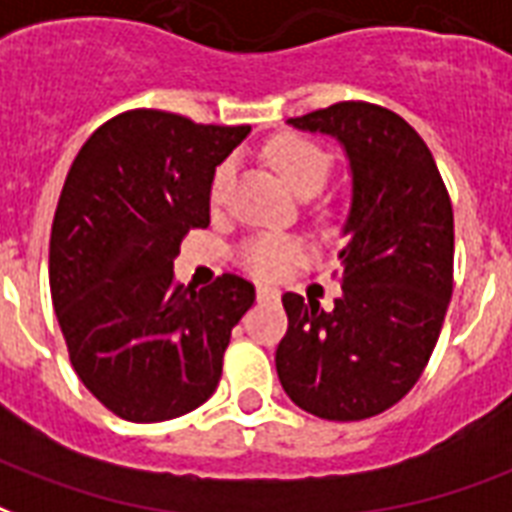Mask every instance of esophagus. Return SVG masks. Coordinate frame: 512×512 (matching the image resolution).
<instances>
[{
	"instance_id": "obj_1",
	"label": "esophagus",
	"mask_w": 512,
	"mask_h": 512,
	"mask_svg": "<svg viewBox=\"0 0 512 512\" xmlns=\"http://www.w3.org/2000/svg\"><path fill=\"white\" fill-rule=\"evenodd\" d=\"M257 301H263V304H268V301H279V290H276V287L260 285L257 287Z\"/></svg>"
}]
</instances>
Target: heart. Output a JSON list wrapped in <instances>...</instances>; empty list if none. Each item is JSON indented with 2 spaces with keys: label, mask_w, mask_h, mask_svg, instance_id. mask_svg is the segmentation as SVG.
I'll return each mask as SVG.
<instances>
[{
  "label": "heart",
  "mask_w": 512,
  "mask_h": 512,
  "mask_svg": "<svg viewBox=\"0 0 512 512\" xmlns=\"http://www.w3.org/2000/svg\"><path fill=\"white\" fill-rule=\"evenodd\" d=\"M268 162L274 165L276 173L285 179V184L293 189L295 195L309 192V189L320 192L331 176V157L320 146H314L304 138H293V135L274 140L268 146ZM227 179H230V162L219 165L217 173H214L211 198H222ZM306 257H309V249L301 238L279 236V233L249 238L238 252V260L244 263L246 271L263 276V279H276V276L287 274L293 266L304 263Z\"/></svg>",
  "instance_id": "b5f03b06"
}]
</instances>
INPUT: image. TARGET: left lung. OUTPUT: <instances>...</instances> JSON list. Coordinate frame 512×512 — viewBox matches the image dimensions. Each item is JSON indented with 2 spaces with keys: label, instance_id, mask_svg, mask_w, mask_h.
<instances>
[{
  "label": "left lung",
  "instance_id": "1",
  "mask_svg": "<svg viewBox=\"0 0 512 512\" xmlns=\"http://www.w3.org/2000/svg\"><path fill=\"white\" fill-rule=\"evenodd\" d=\"M331 135L350 165V211L333 309L282 295L287 333L276 374L301 410L325 420L380 415L426 369L453 293V208L429 146L372 102H336L287 119Z\"/></svg>",
  "mask_w": 512,
  "mask_h": 512
}]
</instances>
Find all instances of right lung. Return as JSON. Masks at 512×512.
<instances>
[{
    "label": "right lung",
    "instance_id": "right-lung-1",
    "mask_svg": "<svg viewBox=\"0 0 512 512\" xmlns=\"http://www.w3.org/2000/svg\"><path fill=\"white\" fill-rule=\"evenodd\" d=\"M246 135L140 108L102 124L67 173L51 298L73 369L119 418H179L217 391L255 287L236 274L200 290L173 285V257L208 225L214 170Z\"/></svg>",
    "mask_w": 512,
    "mask_h": 512
}]
</instances>
